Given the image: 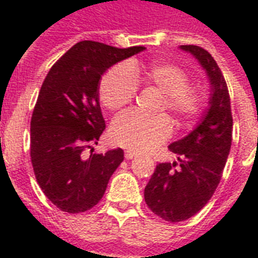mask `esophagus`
Listing matches in <instances>:
<instances>
[{"label":"esophagus","instance_id":"esophagus-1","mask_svg":"<svg viewBox=\"0 0 258 258\" xmlns=\"http://www.w3.org/2000/svg\"><path fill=\"white\" fill-rule=\"evenodd\" d=\"M137 155H138V154L134 153V151H125L124 158H125V159H133V158H135Z\"/></svg>","mask_w":258,"mask_h":258}]
</instances>
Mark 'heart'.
Here are the masks:
<instances>
[{
  "mask_svg": "<svg viewBox=\"0 0 258 258\" xmlns=\"http://www.w3.org/2000/svg\"><path fill=\"white\" fill-rule=\"evenodd\" d=\"M137 82L157 87L163 93L159 109H167L180 121L191 120L201 112L200 89L187 84V75L182 68L166 62H154L145 68L137 62H130L128 67H113L101 79L100 101L108 109L130 104L137 93ZM171 131L172 123L166 115L145 116L127 111L112 121L109 138L120 147L143 153L165 142Z\"/></svg>",
  "mask_w": 258,
  "mask_h": 258,
  "instance_id": "b5f03b06",
  "label": "heart"
}]
</instances>
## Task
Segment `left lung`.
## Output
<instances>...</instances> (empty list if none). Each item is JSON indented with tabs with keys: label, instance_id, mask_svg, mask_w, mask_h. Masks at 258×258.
Wrapping results in <instances>:
<instances>
[{
	"label": "left lung",
	"instance_id": "8db88e82",
	"mask_svg": "<svg viewBox=\"0 0 258 258\" xmlns=\"http://www.w3.org/2000/svg\"><path fill=\"white\" fill-rule=\"evenodd\" d=\"M179 48L198 60L212 91L196 128L169 146L178 162L159 163L145 188L150 210L169 222L188 220L212 198L228 159L233 131L228 86L216 60L201 46Z\"/></svg>",
	"mask_w": 258,
	"mask_h": 258
}]
</instances>
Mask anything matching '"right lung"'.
Here are the masks:
<instances>
[{"label": "right lung", "instance_id": "1", "mask_svg": "<svg viewBox=\"0 0 258 258\" xmlns=\"http://www.w3.org/2000/svg\"><path fill=\"white\" fill-rule=\"evenodd\" d=\"M145 49L80 41L46 75L30 120V159L41 190L62 212L93 208L124 159L121 149L104 155L84 153L97 145L105 128L99 103L101 76Z\"/></svg>", "mask_w": 258, "mask_h": 258}]
</instances>
